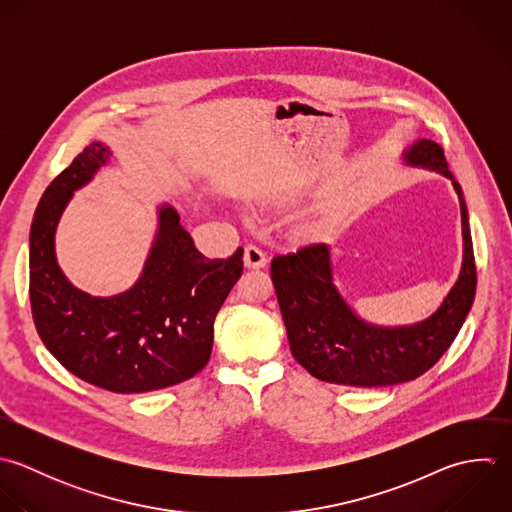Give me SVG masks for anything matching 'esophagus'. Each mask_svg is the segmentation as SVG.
I'll list each match as a JSON object with an SVG mask.
<instances>
[{"instance_id":"obj_1","label":"esophagus","mask_w":512,"mask_h":512,"mask_svg":"<svg viewBox=\"0 0 512 512\" xmlns=\"http://www.w3.org/2000/svg\"><path fill=\"white\" fill-rule=\"evenodd\" d=\"M243 261H245V267H247V269H261V267H265V263H267V255H265L259 247L247 245V247H245Z\"/></svg>"}]
</instances>
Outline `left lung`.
Wrapping results in <instances>:
<instances>
[{"mask_svg":"<svg viewBox=\"0 0 512 512\" xmlns=\"http://www.w3.org/2000/svg\"><path fill=\"white\" fill-rule=\"evenodd\" d=\"M407 167L451 179L463 223V265L443 303L409 325H379L363 319L335 285L333 253L315 241L271 261L283 323L293 357L315 379L349 387H389L429 371L459 335L477 291V267L465 195L449 171L441 145L417 139L401 153Z\"/></svg>","mask_w":512,"mask_h":512,"instance_id":"8db88e82","label":"left lung"}]
</instances>
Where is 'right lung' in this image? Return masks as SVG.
I'll return each instance as SVG.
<instances>
[{
    "label": "right lung",
    "mask_w": 512,
    "mask_h": 512,
    "mask_svg": "<svg viewBox=\"0 0 512 512\" xmlns=\"http://www.w3.org/2000/svg\"><path fill=\"white\" fill-rule=\"evenodd\" d=\"M93 141L39 199L29 231V299L47 351L75 377L111 393H149L199 373L211 355L213 323L243 273V249L207 259L169 203L137 281L115 295L77 289L61 271L55 233L73 193L111 163Z\"/></svg>",
    "instance_id": "add662e5"
}]
</instances>
